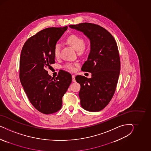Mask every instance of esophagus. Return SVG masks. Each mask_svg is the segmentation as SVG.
I'll list each match as a JSON object with an SVG mask.
<instances>
[{"label": "esophagus", "mask_w": 151, "mask_h": 151, "mask_svg": "<svg viewBox=\"0 0 151 151\" xmlns=\"http://www.w3.org/2000/svg\"><path fill=\"white\" fill-rule=\"evenodd\" d=\"M72 80H73V82H75L76 81V80H75V76L74 75H72Z\"/></svg>", "instance_id": "1"}]
</instances>
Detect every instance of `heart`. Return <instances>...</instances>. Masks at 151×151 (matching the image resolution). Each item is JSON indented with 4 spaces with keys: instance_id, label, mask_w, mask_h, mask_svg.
Wrapping results in <instances>:
<instances>
[{
    "instance_id": "heart-1",
    "label": "heart",
    "mask_w": 151,
    "mask_h": 151,
    "mask_svg": "<svg viewBox=\"0 0 151 151\" xmlns=\"http://www.w3.org/2000/svg\"><path fill=\"white\" fill-rule=\"evenodd\" d=\"M66 42L73 49L76 51H79L82 52L84 50L85 42L83 38L78 35L75 34H72L70 35L66 39ZM60 52V45L59 44H56L54 47V54L55 58H58L59 56ZM65 68L71 71L74 70V66L71 64H67L65 65Z\"/></svg>"
}]
</instances>
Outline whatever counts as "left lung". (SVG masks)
I'll return each mask as SVG.
<instances>
[{"label":"left lung","mask_w":151,"mask_h":151,"mask_svg":"<svg viewBox=\"0 0 151 151\" xmlns=\"http://www.w3.org/2000/svg\"><path fill=\"white\" fill-rule=\"evenodd\" d=\"M69 27L83 32L90 41V52L81 70L91 73V78H75L81 86V106L88 111H100L112 99L118 82L120 59L117 43L110 32L99 25L83 23Z\"/></svg>","instance_id":"obj_1"}]
</instances>
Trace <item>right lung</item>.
Returning <instances> with one entry per match:
<instances>
[{
	"label": "right lung",
	"instance_id": "add662e5",
	"mask_svg": "<svg viewBox=\"0 0 151 151\" xmlns=\"http://www.w3.org/2000/svg\"><path fill=\"white\" fill-rule=\"evenodd\" d=\"M68 27H49L28 39L20 58L19 78L32 106L44 114L56 112L72 81L70 73L60 71L56 78L46 69L55 63L54 47Z\"/></svg>",
	"mask_w": 151,
	"mask_h": 151
}]
</instances>
